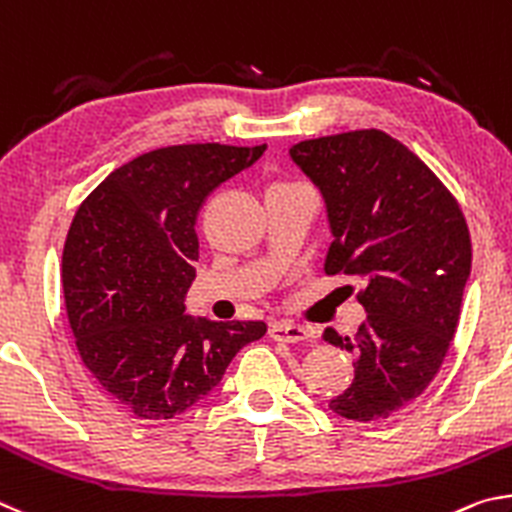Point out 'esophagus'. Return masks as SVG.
Masks as SVG:
<instances>
[{
	"mask_svg": "<svg viewBox=\"0 0 512 512\" xmlns=\"http://www.w3.org/2000/svg\"><path fill=\"white\" fill-rule=\"evenodd\" d=\"M270 337L276 339V342L297 344V342H306V339L312 337V333L310 328L292 324V321H276V324L270 326Z\"/></svg>",
	"mask_w": 512,
	"mask_h": 512,
	"instance_id": "34e87169",
	"label": "esophagus"
}]
</instances>
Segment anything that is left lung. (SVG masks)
Returning <instances> with one entry per match:
<instances>
[{"label": "left lung", "mask_w": 512, "mask_h": 512, "mask_svg": "<svg viewBox=\"0 0 512 512\" xmlns=\"http://www.w3.org/2000/svg\"><path fill=\"white\" fill-rule=\"evenodd\" d=\"M324 195V270L362 281L366 321L324 339L355 357L353 384L330 409L371 423L411 405L436 378L461 315L472 245L463 211L425 161L382 130L308 139L290 148Z\"/></svg>", "instance_id": "obj_1"}]
</instances>
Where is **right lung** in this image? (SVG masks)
<instances>
[{
  "label": "right lung",
  "instance_id": "right-lung-1",
  "mask_svg": "<svg viewBox=\"0 0 512 512\" xmlns=\"http://www.w3.org/2000/svg\"><path fill=\"white\" fill-rule=\"evenodd\" d=\"M263 146L184 143L150 150L107 175L71 220L62 292L87 371L137 418L166 420L202 400L263 321L193 319L195 220L215 188Z\"/></svg>",
  "mask_w": 512,
  "mask_h": 512
}]
</instances>
